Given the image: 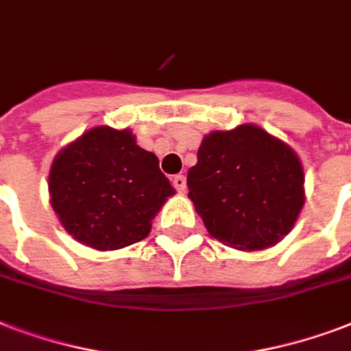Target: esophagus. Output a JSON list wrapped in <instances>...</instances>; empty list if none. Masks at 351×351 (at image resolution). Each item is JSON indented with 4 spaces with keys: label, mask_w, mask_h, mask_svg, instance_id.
<instances>
[{
    "label": "esophagus",
    "mask_w": 351,
    "mask_h": 351,
    "mask_svg": "<svg viewBox=\"0 0 351 351\" xmlns=\"http://www.w3.org/2000/svg\"><path fill=\"white\" fill-rule=\"evenodd\" d=\"M173 186H175V189L178 193L186 191V187H187L186 176H184V175H176L175 178H173Z\"/></svg>",
    "instance_id": "1"
}]
</instances>
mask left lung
Listing matches in <instances>:
<instances>
[{"instance_id":"1","label":"left lung","mask_w":351,"mask_h":351,"mask_svg":"<svg viewBox=\"0 0 351 351\" xmlns=\"http://www.w3.org/2000/svg\"><path fill=\"white\" fill-rule=\"evenodd\" d=\"M187 173L189 198L209 234L240 251L278 244L304 206L293 149L255 123L206 134Z\"/></svg>"}]
</instances>
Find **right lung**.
<instances>
[{"instance_id":"1","label":"right lung","mask_w":351,"mask_h":351,"mask_svg":"<svg viewBox=\"0 0 351 351\" xmlns=\"http://www.w3.org/2000/svg\"><path fill=\"white\" fill-rule=\"evenodd\" d=\"M173 195L158 156L140 147L131 129L93 127L65 145L49 171V197L60 224L98 251L145 239Z\"/></svg>"}]
</instances>
